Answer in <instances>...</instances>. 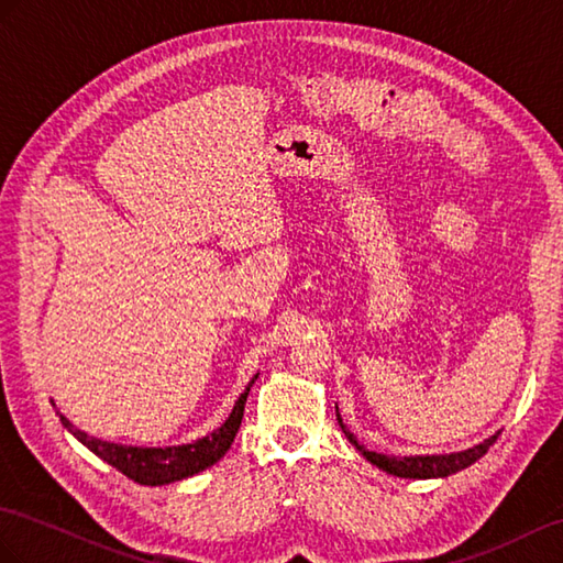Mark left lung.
I'll list each match as a JSON object with an SVG mask.
<instances>
[{
  "instance_id": "8db88e82",
  "label": "left lung",
  "mask_w": 563,
  "mask_h": 563,
  "mask_svg": "<svg viewBox=\"0 0 563 563\" xmlns=\"http://www.w3.org/2000/svg\"><path fill=\"white\" fill-rule=\"evenodd\" d=\"M336 420L341 424V430H344V434L349 437V442L361 451V454L377 465L379 471H385L389 475H396V477H413V479H428V477H446V475H454L463 468H468V465H473L477 459H483L489 446L497 442V437L501 432H495L489 437V440L475 444L473 449H465V451H459V454H440V456H385V454H377V451H369L365 449L358 440H355L353 432L346 430L344 420H341L339 416V408H336Z\"/></svg>"
}]
</instances>
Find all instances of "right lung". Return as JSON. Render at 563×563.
Instances as JSON below:
<instances>
[{"instance_id": "1", "label": "right lung", "mask_w": 563, "mask_h": 563, "mask_svg": "<svg viewBox=\"0 0 563 563\" xmlns=\"http://www.w3.org/2000/svg\"><path fill=\"white\" fill-rule=\"evenodd\" d=\"M257 375L249 382V387L239 396L234 404L231 416L224 420L222 428H217L208 437H200V440L181 444V446H126V444H114L98 440V437H90L84 430H78L74 422H68L62 413L59 420L64 428L71 432L80 444H86L95 456H100L109 465H114L119 473L131 477L133 483L139 485H169L176 479H184L190 475H198L200 471L210 468L219 459H222L234 437L241 428L243 420V408L245 399H249V391L255 385Z\"/></svg>"}]
</instances>
